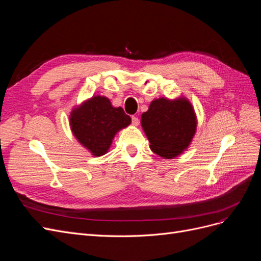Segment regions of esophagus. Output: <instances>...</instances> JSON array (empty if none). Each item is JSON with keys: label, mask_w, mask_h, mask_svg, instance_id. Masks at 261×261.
I'll return each instance as SVG.
<instances>
[{"label": "esophagus", "mask_w": 261, "mask_h": 261, "mask_svg": "<svg viewBox=\"0 0 261 261\" xmlns=\"http://www.w3.org/2000/svg\"><path fill=\"white\" fill-rule=\"evenodd\" d=\"M132 124L134 126H138L139 125V118L137 116H132Z\"/></svg>", "instance_id": "34e87169"}]
</instances>
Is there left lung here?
Listing matches in <instances>:
<instances>
[{"instance_id":"obj_1","label":"left lung","mask_w":261,"mask_h":261,"mask_svg":"<svg viewBox=\"0 0 261 261\" xmlns=\"http://www.w3.org/2000/svg\"><path fill=\"white\" fill-rule=\"evenodd\" d=\"M141 127L150 149L164 159H174L189 147L197 129V116L189 100L159 98L141 114Z\"/></svg>"}]
</instances>
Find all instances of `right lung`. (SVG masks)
I'll return each mask as SVG.
<instances>
[{
  "label": "right lung",
  "instance_id": "add662e5",
  "mask_svg": "<svg viewBox=\"0 0 261 261\" xmlns=\"http://www.w3.org/2000/svg\"><path fill=\"white\" fill-rule=\"evenodd\" d=\"M132 118L124 110L111 105L105 96H93L73 108L69 126L73 135L93 156L108 152L112 141L121 129L127 127Z\"/></svg>",
  "mask_w": 261,
  "mask_h": 261
}]
</instances>
